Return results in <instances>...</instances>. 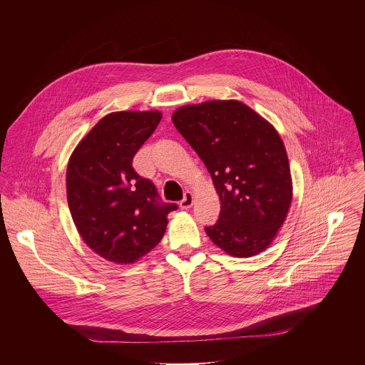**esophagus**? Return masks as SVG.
<instances>
[{
    "mask_svg": "<svg viewBox=\"0 0 365 365\" xmlns=\"http://www.w3.org/2000/svg\"><path fill=\"white\" fill-rule=\"evenodd\" d=\"M192 205H193V195H192V192H185L183 199L180 200V207L182 209H189V207H192Z\"/></svg>",
    "mask_w": 365,
    "mask_h": 365,
    "instance_id": "esophagus-1",
    "label": "esophagus"
}]
</instances>
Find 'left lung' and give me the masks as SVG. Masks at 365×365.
Masks as SVG:
<instances>
[{"label":"left lung","mask_w":365,"mask_h":365,"mask_svg":"<svg viewBox=\"0 0 365 365\" xmlns=\"http://www.w3.org/2000/svg\"><path fill=\"white\" fill-rule=\"evenodd\" d=\"M173 125L207 168L220 215L205 227L235 257L266 250L292 203V175L277 130L239 101H209L175 110Z\"/></svg>","instance_id":"obj_1"}]
</instances>
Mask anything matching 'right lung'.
<instances>
[{
	"instance_id": "add662e5",
	"label": "right lung",
	"mask_w": 365,
	"mask_h": 365,
	"mask_svg": "<svg viewBox=\"0 0 365 365\" xmlns=\"http://www.w3.org/2000/svg\"><path fill=\"white\" fill-rule=\"evenodd\" d=\"M160 112H113L79 142L66 169V197L83 242L101 257L135 263L163 237L175 203L162 202L132 160L153 133Z\"/></svg>"
}]
</instances>
